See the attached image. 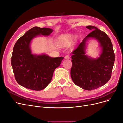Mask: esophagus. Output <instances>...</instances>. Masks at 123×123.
Here are the masks:
<instances>
[{
	"instance_id": "esophagus-1",
	"label": "esophagus",
	"mask_w": 123,
	"mask_h": 123,
	"mask_svg": "<svg viewBox=\"0 0 123 123\" xmlns=\"http://www.w3.org/2000/svg\"><path fill=\"white\" fill-rule=\"evenodd\" d=\"M65 59H70V56L69 55H66L65 56Z\"/></svg>"
}]
</instances>
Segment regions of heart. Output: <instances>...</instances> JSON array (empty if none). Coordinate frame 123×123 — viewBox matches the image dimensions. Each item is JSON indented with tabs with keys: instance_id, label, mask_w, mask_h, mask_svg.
Segmentation results:
<instances>
[{
	"instance_id": "heart-1",
	"label": "heart",
	"mask_w": 123,
	"mask_h": 123,
	"mask_svg": "<svg viewBox=\"0 0 123 123\" xmlns=\"http://www.w3.org/2000/svg\"><path fill=\"white\" fill-rule=\"evenodd\" d=\"M66 39L67 40H68V41L70 40V39H71V35H67L66 37Z\"/></svg>"
}]
</instances>
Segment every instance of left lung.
<instances>
[{"mask_svg":"<svg viewBox=\"0 0 123 123\" xmlns=\"http://www.w3.org/2000/svg\"><path fill=\"white\" fill-rule=\"evenodd\" d=\"M86 28L92 32L72 51L71 77L76 85L85 90H92L103 86L109 80L115 55L112 43L105 32L94 26ZM90 38L97 40L102 48V53L97 59L85 55L86 43Z\"/></svg>","mask_w":123,"mask_h":123,"instance_id":"1","label":"left lung"}]
</instances>
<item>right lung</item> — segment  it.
Wrapping results in <instances>:
<instances>
[{
  "label": "right lung",
  "instance_id": "add662e5",
  "mask_svg": "<svg viewBox=\"0 0 123 123\" xmlns=\"http://www.w3.org/2000/svg\"><path fill=\"white\" fill-rule=\"evenodd\" d=\"M53 31L50 28L33 27L15 44L11 65L16 80L21 86L39 91L50 83L55 69L60 65L64 57L53 58L45 54H34L30 44L36 37L49 36Z\"/></svg>",
  "mask_w": 123,
  "mask_h": 123
}]
</instances>
